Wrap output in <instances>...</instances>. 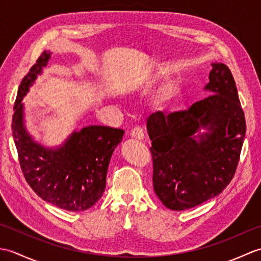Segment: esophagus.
<instances>
[{
    "label": "esophagus",
    "mask_w": 261,
    "mask_h": 261,
    "mask_svg": "<svg viewBox=\"0 0 261 261\" xmlns=\"http://www.w3.org/2000/svg\"><path fill=\"white\" fill-rule=\"evenodd\" d=\"M130 136L132 138H136L138 140H142L143 138H145V132H143V129L141 126H136L130 131Z\"/></svg>",
    "instance_id": "obj_1"
}]
</instances>
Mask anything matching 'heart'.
I'll use <instances>...</instances> for the list:
<instances>
[{"mask_svg": "<svg viewBox=\"0 0 261 261\" xmlns=\"http://www.w3.org/2000/svg\"><path fill=\"white\" fill-rule=\"evenodd\" d=\"M149 83V80L148 79H146V80H142V82H139V86H141V85H147ZM170 90H171V87L170 86H167L165 88V91H164V93H163V97H165V96H167L168 94H169V92H170Z\"/></svg>", "mask_w": 261, "mask_h": 261, "instance_id": "obj_1", "label": "heart"}]
</instances>
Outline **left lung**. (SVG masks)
Returning <instances> with one entry per match:
<instances>
[{
	"mask_svg": "<svg viewBox=\"0 0 261 261\" xmlns=\"http://www.w3.org/2000/svg\"><path fill=\"white\" fill-rule=\"evenodd\" d=\"M205 90L212 94L188 110L151 114L153 190L166 207L184 211L218 196L233 178L246 120L228 66L212 64ZM202 127L206 134L196 136Z\"/></svg>",
	"mask_w": 261,
	"mask_h": 261,
	"instance_id": "left-lung-1",
	"label": "left lung"
}]
</instances>
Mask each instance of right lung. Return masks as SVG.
Masks as SVG:
<instances>
[{
    "mask_svg": "<svg viewBox=\"0 0 261 261\" xmlns=\"http://www.w3.org/2000/svg\"><path fill=\"white\" fill-rule=\"evenodd\" d=\"M50 54L40 55L19 86L13 108V139L22 173L37 195L60 208L79 212L92 207L103 195L110 159L124 131L103 125L85 126L54 149L32 139L24 126L21 102L47 66Z\"/></svg>",
    "mask_w": 261,
    "mask_h": 261,
    "instance_id": "1",
    "label": "right lung"
}]
</instances>
